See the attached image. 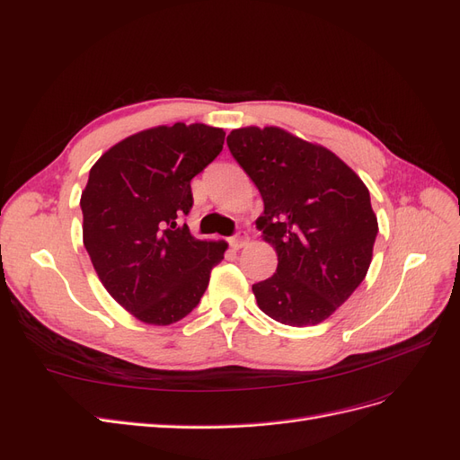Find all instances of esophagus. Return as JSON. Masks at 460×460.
<instances>
[{
    "mask_svg": "<svg viewBox=\"0 0 460 460\" xmlns=\"http://www.w3.org/2000/svg\"><path fill=\"white\" fill-rule=\"evenodd\" d=\"M249 243V235H247V232H243V230H240L238 234L234 235V238H230V245L234 247V249H242V247H245Z\"/></svg>",
    "mask_w": 460,
    "mask_h": 460,
    "instance_id": "1",
    "label": "esophagus"
}]
</instances>
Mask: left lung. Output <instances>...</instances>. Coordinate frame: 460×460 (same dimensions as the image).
<instances>
[{
  "mask_svg": "<svg viewBox=\"0 0 460 460\" xmlns=\"http://www.w3.org/2000/svg\"><path fill=\"white\" fill-rule=\"evenodd\" d=\"M226 144L261 191L255 225L278 255L253 286L259 309L288 326L320 324L368 272L378 234L368 188L336 153L284 128H238Z\"/></svg>",
  "mask_w": 460,
  "mask_h": 460,
  "instance_id": "left-lung-1",
  "label": "left lung"
}]
</instances>
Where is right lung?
Listing matches in <instances>:
<instances>
[{
	"label": "right lung",
	"instance_id": "add662e5",
	"mask_svg": "<svg viewBox=\"0 0 460 460\" xmlns=\"http://www.w3.org/2000/svg\"><path fill=\"white\" fill-rule=\"evenodd\" d=\"M226 132L176 122L124 137L97 159L80 207L84 247L120 307L169 326L198 307L225 242L196 240L186 225L191 178L222 151Z\"/></svg>",
	"mask_w": 460,
	"mask_h": 460
}]
</instances>
